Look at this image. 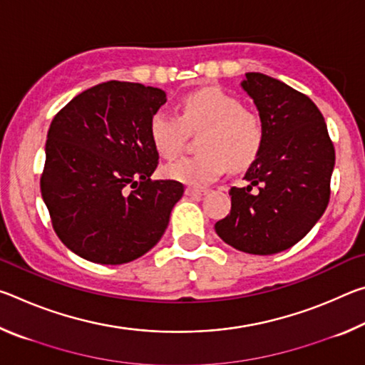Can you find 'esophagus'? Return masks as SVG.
<instances>
[{
	"mask_svg": "<svg viewBox=\"0 0 365 365\" xmlns=\"http://www.w3.org/2000/svg\"><path fill=\"white\" fill-rule=\"evenodd\" d=\"M185 193H187V196H202L207 193V190L205 188H195V187H187V190H185Z\"/></svg>",
	"mask_w": 365,
	"mask_h": 365,
	"instance_id": "34e87169",
	"label": "esophagus"
}]
</instances>
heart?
I'll use <instances>...</instances> for the list:
<instances>
[{
    "mask_svg": "<svg viewBox=\"0 0 365 365\" xmlns=\"http://www.w3.org/2000/svg\"><path fill=\"white\" fill-rule=\"evenodd\" d=\"M187 130H201L196 146L200 153L165 165V175L191 187H206L232 168L245 170L261 156L265 143L262 117L245 109L238 98L217 88H205L183 98L180 117L168 109L154 113L150 138L164 158L182 150Z\"/></svg>",
    "mask_w": 365,
    "mask_h": 365,
    "instance_id": "heart-1",
    "label": "heart"
}]
</instances>
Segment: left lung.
<instances>
[{"label": "left lung", "mask_w": 365, "mask_h": 365, "mask_svg": "<svg viewBox=\"0 0 365 365\" xmlns=\"http://www.w3.org/2000/svg\"><path fill=\"white\" fill-rule=\"evenodd\" d=\"M242 86L265 125L261 156L246 172L248 187L230 188L232 209L215 232L250 255L292 248L322 217L330 201L335 148L309 96L259 72Z\"/></svg>", "instance_id": "obj_1"}]
</instances>
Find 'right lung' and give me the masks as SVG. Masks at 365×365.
Instances as JSON below:
<instances>
[{"label": "right lung", "mask_w": 365, "mask_h": 365, "mask_svg": "<svg viewBox=\"0 0 365 365\" xmlns=\"http://www.w3.org/2000/svg\"><path fill=\"white\" fill-rule=\"evenodd\" d=\"M164 103L163 90L110 80L77 95L49 125L41 195L61 242L86 261L130 262L168 228L185 187L151 180L159 153L150 122Z\"/></svg>", "instance_id": "obj_1"}]
</instances>
